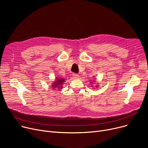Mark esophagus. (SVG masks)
<instances>
[{
	"label": "esophagus",
	"mask_w": 148,
	"mask_h": 148,
	"mask_svg": "<svg viewBox=\"0 0 148 148\" xmlns=\"http://www.w3.org/2000/svg\"><path fill=\"white\" fill-rule=\"evenodd\" d=\"M73 76L74 79H79V75L77 74H73Z\"/></svg>",
	"instance_id": "34e87169"
}]
</instances>
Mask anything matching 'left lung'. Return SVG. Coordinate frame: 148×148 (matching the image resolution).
Masks as SVG:
<instances>
[{
    "label": "left lung",
    "instance_id": "1",
    "mask_svg": "<svg viewBox=\"0 0 148 148\" xmlns=\"http://www.w3.org/2000/svg\"><path fill=\"white\" fill-rule=\"evenodd\" d=\"M94 82H95V80H94ZM98 86H97V85H96V87H98Z\"/></svg>",
    "mask_w": 148,
    "mask_h": 148
}]
</instances>
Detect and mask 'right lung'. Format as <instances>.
<instances>
[{
  "instance_id": "1",
  "label": "right lung",
  "mask_w": 148,
  "mask_h": 148,
  "mask_svg": "<svg viewBox=\"0 0 148 148\" xmlns=\"http://www.w3.org/2000/svg\"><path fill=\"white\" fill-rule=\"evenodd\" d=\"M65 79L64 78H61V77H58L56 78L55 81L51 84V87L53 89L58 88V89H61L62 88V84L65 82Z\"/></svg>"
}]
</instances>
